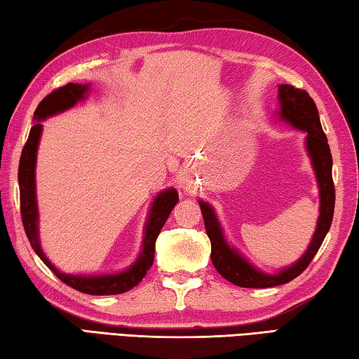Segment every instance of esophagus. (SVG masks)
Wrapping results in <instances>:
<instances>
[{
    "instance_id": "34e87169",
    "label": "esophagus",
    "mask_w": 359,
    "mask_h": 359,
    "mask_svg": "<svg viewBox=\"0 0 359 359\" xmlns=\"http://www.w3.org/2000/svg\"><path fill=\"white\" fill-rule=\"evenodd\" d=\"M189 182H191V178H189V175H184V177H181V184H182V187H187Z\"/></svg>"
}]
</instances>
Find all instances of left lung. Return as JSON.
Wrapping results in <instances>:
<instances>
[{
    "label": "left lung",
    "instance_id": "obj_1",
    "mask_svg": "<svg viewBox=\"0 0 359 359\" xmlns=\"http://www.w3.org/2000/svg\"><path fill=\"white\" fill-rule=\"evenodd\" d=\"M276 100L280 106L276 111L278 120L306 134L305 148L316 175L317 187H319V219H317L316 231L306 252L290 266L283 267L275 273H267L250 262L238 248L229 245L214 208L209 203L198 200L208 238L211 241V259L214 267L223 278L241 287H273L286 285L297 278L319 252L331 226V220H333L334 184L333 175H331L333 158H331L327 136L322 130L317 106L313 98L308 95V92L295 89L289 84L278 86Z\"/></svg>",
    "mask_w": 359,
    "mask_h": 359
}]
</instances>
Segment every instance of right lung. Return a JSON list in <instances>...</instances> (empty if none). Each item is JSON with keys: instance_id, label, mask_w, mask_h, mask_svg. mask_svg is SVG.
I'll list each match as a JSON object with an SVG mask.
<instances>
[{"instance_id": "right-lung-1", "label": "right lung", "mask_w": 359, "mask_h": 359, "mask_svg": "<svg viewBox=\"0 0 359 359\" xmlns=\"http://www.w3.org/2000/svg\"><path fill=\"white\" fill-rule=\"evenodd\" d=\"M90 84H74L69 83L60 89L51 92L45 97L34 112V125L29 131L28 142H26L20 158L18 165V186H20V209H22V220L26 236L31 242V247L37 253L40 259L45 262L51 272L57 276L65 285L79 290V292L90 295H116L123 294L126 290L137 286L142 278L147 275L148 270L153 266L154 259V245L164 226L165 220L170 215L172 209L178 203L177 189L168 187L161 191L154 197L148 217L144 226V239H142V250L130 267L116 273H101V275H74L65 273L54 266L46 258L42 245H40L39 234V206H37V194H36V164H37V150L40 136H42L43 125L42 121L60 112L72 109L74 104L83 101L89 95Z\"/></svg>"}]
</instances>
